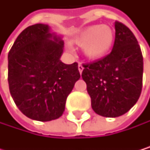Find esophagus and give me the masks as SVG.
<instances>
[{"label":"esophagus","instance_id":"obj_1","mask_svg":"<svg viewBox=\"0 0 150 150\" xmlns=\"http://www.w3.org/2000/svg\"><path fill=\"white\" fill-rule=\"evenodd\" d=\"M78 70H79L80 74H82V72L83 70V65L81 64V63H79V65H78Z\"/></svg>","mask_w":150,"mask_h":150}]
</instances>
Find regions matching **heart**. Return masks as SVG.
<instances>
[{"label":"heart","instance_id":"obj_1","mask_svg":"<svg viewBox=\"0 0 150 150\" xmlns=\"http://www.w3.org/2000/svg\"><path fill=\"white\" fill-rule=\"evenodd\" d=\"M114 32L106 25H92L83 30L76 37V42L84 46V54L91 59H99L110 52L114 43Z\"/></svg>","mask_w":150,"mask_h":150}]
</instances>
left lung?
<instances>
[{
  "mask_svg": "<svg viewBox=\"0 0 150 150\" xmlns=\"http://www.w3.org/2000/svg\"><path fill=\"white\" fill-rule=\"evenodd\" d=\"M83 67L82 78L97 114L119 117L129 112L139 100L142 89L143 57L134 34L122 22L115 21L112 52Z\"/></svg>",
  "mask_w": 150,
  "mask_h": 150,
  "instance_id": "left-lung-1",
  "label": "left lung"
}]
</instances>
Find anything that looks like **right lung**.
<instances>
[{"label": "right lung", "instance_id": "obj_1", "mask_svg": "<svg viewBox=\"0 0 150 150\" xmlns=\"http://www.w3.org/2000/svg\"><path fill=\"white\" fill-rule=\"evenodd\" d=\"M64 41L46 24L26 28L8 55V83L20 111L30 119L49 122L65 111L66 101L80 78L78 64L60 57Z\"/></svg>", "mask_w": 150, "mask_h": 150}]
</instances>
